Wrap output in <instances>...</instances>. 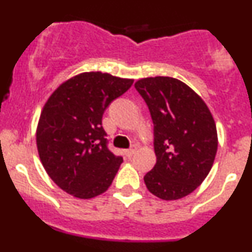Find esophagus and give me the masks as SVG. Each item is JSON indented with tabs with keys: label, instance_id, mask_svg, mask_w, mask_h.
<instances>
[{
	"label": "esophagus",
	"instance_id": "obj_1",
	"mask_svg": "<svg viewBox=\"0 0 252 252\" xmlns=\"http://www.w3.org/2000/svg\"><path fill=\"white\" fill-rule=\"evenodd\" d=\"M136 150H138V147H136L135 145H134V146H131L130 149H128V150H124V155H126V157H131V156H133L134 154H135V152H136Z\"/></svg>",
	"mask_w": 252,
	"mask_h": 252
}]
</instances>
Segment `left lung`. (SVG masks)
Wrapping results in <instances>:
<instances>
[{
    "label": "left lung",
    "instance_id": "obj_1",
    "mask_svg": "<svg viewBox=\"0 0 252 252\" xmlns=\"http://www.w3.org/2000/svg\"><path fill=\"white\" fill-rule=\"evenodd\" d=\"M135 89L154 122L156 164L144 177L149 191L166 201L191 194L210 173L218 147L215 119L205 101L171 77L139 79Z\"/></svg>",
    "mask_w": 252,
    "mask_h": 252
}]
</instances>
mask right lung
Instances as JSON below:
<instances>
[{
  "instance_id": "1",
  "label": "right lung",
  "mask_w": 252,
  "mask_h": 252,
  "mask_svg": "<svg viewBox=\"0 0 252 252\" xmlns=\"http://www.w3.org/2000/svg\"><path fill=\"white\" fill-rule=\"evenodd\" d=\"M133 81L85 72L51 94L37 123L36 146L45 171L63 191L93 199L111 187L123 158L107 149L102 116Z\"/></svg>"
}]
</instances>
